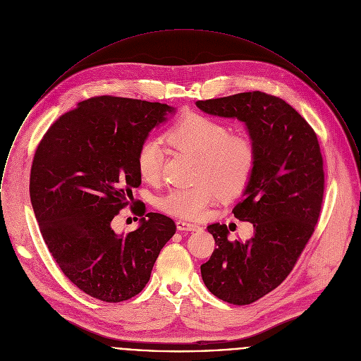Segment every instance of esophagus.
<instances>
[{"label": "esophagus", "mask_w": 361, "mask_h": 361, "mask_svg": "<svg viewBox=\"0 0 361 361\" xmlns=\"http://www.w3.org/2000/svg\"><path fill=\"white\" fill-rule=\"evenodd\" d=\"M176 226L180 231H198V230H201V227L198 224L190 223V221H185V220H177Z\"/></svg>", "instance_id": "1"}]
</instances>
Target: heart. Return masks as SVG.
I'll list each match as a JSON object with an SVG mask.
<instances>
[{
    "label": "heart",
    "mask_w": 361,
    "mask_h": 361,
    "mask_svg": "<svg viewBox=\"0 0 361 361\" xmlns=\"http://www.w3.org/2000/svg\"><path fill=\"white\" fill-rule=\"evenodd\" d=\"M171 147L198 157L197 180L191 187L170 190L159 198L157 207L169 214L197 219L217 195L240 192L251 178L255 164V147L250 137L230 134L226 124L204 114L191 113L176 121L164 135ZM164 149L154 138L140 146L137 167L146 183L160 178Z\"/></svg>",
    "instance_id": "obj_1"
}]
</instances>
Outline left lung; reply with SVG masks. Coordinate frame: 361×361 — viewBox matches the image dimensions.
<instances>
[{"label":"left lung","mask_w":361,"mask_h":361,"mask_svg":"<svg viewBox=\"0 0 361 361\" xmlns=\"http://www.w3.org/2000/svg\"><path fill=\"white\" fill-rule=\"evenodd\" d=\"M195 104L207 114L243 121L255 147L251 178L233 209L237 219L252 223L254 234L231 241L226 224H209L217 248L201 265L212 294L230 304H251L288 278L314 233L324 197L319 144L290 104L264 92Z\"/></svg>","instance_id":"obj_1"}]
</instances>
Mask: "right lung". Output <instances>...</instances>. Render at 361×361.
Masks as SVG:
<instances>
[{"instance_id":"right-lung-1","label":"right lung","mask_w":361,"mask_h":361,"mask_svg":"<svg viewBox=\"0 0 361 361\" xmlns=\"http://www.w3.org/2000/svg\"><path fill=\"white\" fill-rule=\"evenodd\" d=\"M174 113L163 103L92 97L61 116L37 146L29 190L40 233L64 275L94 298L120 302L142 291L176 233L170 217L154 212L127 234L111 226L141 185L140 146Z\"/></svg>"}]
</instances>
